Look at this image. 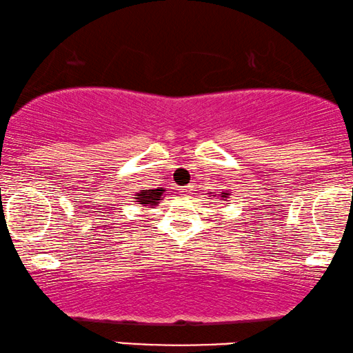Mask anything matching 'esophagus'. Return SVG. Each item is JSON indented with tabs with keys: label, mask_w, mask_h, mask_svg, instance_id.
Here are the masks:
<instances>
[{
	"label": "esophagus",
	"mask_w": 353,
	"mask_h": 353,
	"mask_svg": "<svg viewBox=\"0 0 353 353\" xmlns=\"http://www.w3.org/2000/svg\"><path fill=\"white\" fill-rule=\"evenodd\" d=\"M180 194H181L183 197H190V196H192V194H194V186H192V185L183 186L181 190H180Z\"/></svg>",
	"instance_id": "esophagus-1"
}]
</instances>
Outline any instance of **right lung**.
Wrapping results in <instances>:
<instances>
[{
	"instance_id": "add662e5",
	"label": "right lung",
	"mask_w": 353,
	"mask_h": 353,
	"mask_svg": "<svg viewBox=\"0 0 353 353\" xmlns=\"http://www.w3.org/2000/svg\"><path fill=\"white\" fill-rule=\"evenodd\" d=\"M162 192H163V188H161V190H143V192H139L137 199L138 202H141V204L156 205L157 201H161Z\"/></svg>"
}]
</instances>
